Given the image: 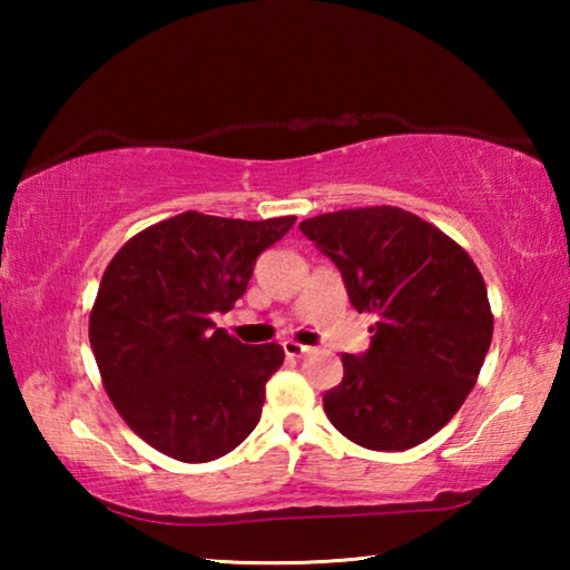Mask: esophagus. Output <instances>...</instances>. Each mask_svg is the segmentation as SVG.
<instances>
[{
    "label": "esophagus",
    "instance_id": "34e87169",
    "mask_svg": "<svg viewBox=\"0 0 570 570\" xmlns=\"http://www.w3.org/2000/svg\"><path fill=\"white\" fill-rule=\"evenodd\" d=\"M284 352L286 356H306L308 352H312V346H304V344H296V342H284Z\"/></svg>",
    "mask_w": 570,
    "mask_h": 570
}]
</instances>
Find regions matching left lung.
Returning a JSON list of instances; mask_svg holds the SVG:
<instances>
[{
	"instance_id": "obj_1",
	"label": "left lung",
	"mask_w": 570,
	"mask_h": 570,
	"mask_svg": "<svg viewBox=\"0 0 570 570\" xmlns=\"http://www.w3.org/2000/svg\"><path fill=\"white\" fill-rule=\"evenodd\" d=\"M298 228L340 268L356 312L377 316L370 350L342 356L326 417L362 448L420 445L465 402L493 340L478 266L440 228L394 206L336 210Z\"/></svg>"
}]
</instances>
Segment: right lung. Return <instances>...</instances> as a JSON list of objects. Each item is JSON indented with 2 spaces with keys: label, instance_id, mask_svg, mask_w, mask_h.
Here are the masks:
<instances>
[{
  "label": "right lung",
  "instance_id": "1",
  "mask_svg": "<svg viewBox=\"0 0 570 570\" xmlns=\"http://www.w3.org/2000/svg\"><path fill=\"white\" fill-rule=\"evenodd\" d=\"M294 220L186 210L140 230L105 268L90 314L95 362L115 410L163 455L224 458L262 420L284 350L240 344L214 314L244 296L256 258Z\"/></svg>",
  "mask_w": 570,
  "mask_h": 570
}]
</instances>
